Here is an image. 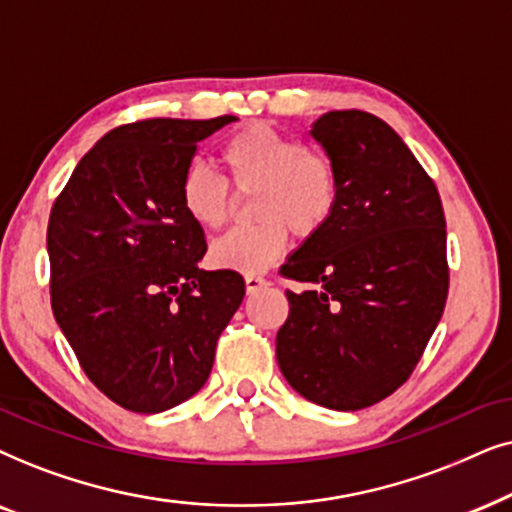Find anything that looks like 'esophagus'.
<instances>
[{"mask_svg": "<svg viewBox=\"0 0 512 512\" xmlns=\"http://www.w3.org/2000/svg\"><path fill=\"white\" fill-rule=\"evenodd\" d=\"M269 281L267 278L257 276V274H248L245 276V290H248V295H255V292H260L262 288H267Z\"/></svg>", "mask_w": 512, "mask_h": 512, "instance_id": "esophagus-1", "label": "esophagus"}]
</instances>
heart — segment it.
<instances>
[{
  "label": "heart",
  "instance_id": "1",
  "mask_svg": "<svg viewBox=\"0 0 512 512\" xmlns=\"http://www.w3.org/2000/svg\"><path fill=\"white\" fill-rule=\"evenodd\" d=\"M222 163L236 194L255 192L250 215L257 224L229 231L210 245V264L217 269L264 271L281 257L290 231L302 241L318 236L342 199L337 163L264 121L231 135L222 147ZM180 203L203 229H222L234 213L229 185L203 163L182 173Z\"/></svg>",
  "mask_w": 512,
  "mask_h": 512
}]
</instances>
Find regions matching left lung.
<instances>
[{
	"label": "left lung",
	"mask_w": 512,
	"mask_h": 512,
	"mask_svg": "<svg viewBox=\"0 0 512 512\" xmlns=\"http://www.w3.org/2000/svg\"><path fill=\"white\" fill-rule=\"evenodd\" d=\"M313 140L337 163L342 199L281 274L290 313L276 335L283 377L306 400L353 412L410 379L449 290L447 229L435 182L386 121L327 112Z\"/></svg>",
	"instance_id": "left-lung-1"
}]
</instances>
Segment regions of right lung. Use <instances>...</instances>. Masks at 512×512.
<instances>
[{
    "label": "right lung",
    "mask_w": 512,
    "mask_h": 512,
    "mask_svg": "<svg viewBox=\"0 0 512 512\" xmlns=\"http://www.w3.org/2000/svg\"><path fill=\"white\" fill-rule=\"evenodd\" d=\"M234 119L114 128L51 208L53 316L86 377L124 410L156 414L192 398L243 302L236 271L199 269L206 236L180 203L199 140Z\"/></svg>",
    "instance_id": "1"
}]
</instances>
